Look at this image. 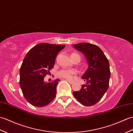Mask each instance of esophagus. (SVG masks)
I'll list each match as a JSON object with an SVG mask.
<instances>
[{
  "instance_id": "obj_1",
  "label": "esophagus",
  "mask_w": 133,
  "mask_h": 133,
  "mask_svg": "<svg viewBox=\"0 0 133 133\" xmlns=\"http://www.w3.org/2000/svg\"><path fill=\"white\" fill-rule=\"evenodd\" d=\"M67 82H69V83H70V84H72L73 83H74V82H72V81H69V80H67Z\"/></svg>"
}]
</instances>
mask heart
Instances as JSON below:
<instances>
[{
	"mask_svg": "<svg viewBox=\"0 0 133 133\" xmlns=\"http://www.w3.org/2000/svg\"><path fill=\"white\" fill-rule=\"evenodd\" d=\"M72 54H78L77 53H72ZM77 74V71L75 70L62 69L58 73L59 77L66 79L67 80H72L74 78V75Z\"/></svg>",
	"mask_w": 133,
	"mask_h": 133,
	"instance_id": "b5f03b06",
	"label": "heart"
}]
</instances>
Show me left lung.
<instances>
[{"mask_svg":"<svg viewBox=\"0 0 133 133\" xmlns=\"http://www.w3.org/2000/svg\"><path fill=\"white\" fill-rule=\"evenodd\" d=\"M85 55L89 67L82 79L86 81L80 91H74V97L86 106L94 105L108 89L110 70L108 59L98 46L89 43L73 45Z\"/></svg>","mask_w":133,"mask_h":133,"instance_id":"8db88e82","label":"left lung"}]
</instances>
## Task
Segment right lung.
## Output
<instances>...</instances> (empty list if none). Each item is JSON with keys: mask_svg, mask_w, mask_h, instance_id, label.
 <instances>
[{"mask_svg": "<svg viewBox=\"0 0 133 133\" xmlns=\"http://www.w3.org/2000/svg\"><path fill=\"white\" fill-rule=\"evenodd\" d=\"M65 45L42 43L32 47L25 56L20 69V86L27 101L36 107L49 104L55 98L59 79L46 83L56 55Z\"/></svg>", "mask_w": 133, "mask_h": 133, "instance_id": "add662e5", "label": "right lung"}]
</instances>
